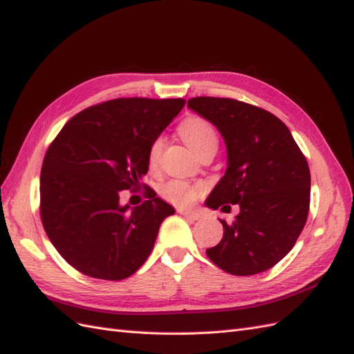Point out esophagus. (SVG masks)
Here are the masks:
<instances>
[{"label":"esophagus","instance_id":"esophagus-1","mask_svg":"<svg viewBox=\"0 0 354 354\" xmlns=\"http://www.w3.org/2000/svg\"><path fill=\"white\" fill-rule=\"evenodd\" d=\"M178 213L182 214V216H185L186 219H191V221H198L201 218V214L200 213H196V212H187V210H178Z\"/></svg>","mask_w":354,"mask_h":354}]
</instances>
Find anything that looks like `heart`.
I'll return each mask as SVG.
<instances>
[{
    "instance_id": "obj_1",
    "label": "heart",
    "mask_w": 354,
    "mask_h": 354,
    "mask_svg": "<svg viewBox=\"0 0 354 354\" xmlns=\"http://www.w3.org/2000/svg\"><path fill=\"white\" fill-rule=\"evenodd\" d=\"M178 133L198 156L207 149L218 147L216 131H214V127L203 117L192 115L186 118L185 122L180 124ZM163 145H165V141H163L162 136L154 138L153 142L150 144V149L147 153V163L150 169L158 168ZM201 191V186L198 185L187 183L183 182V180H171V182L160 187V195L171 204L178 207H187L196 201V198L200 196Z\"/></svg>"
}]
</instances>
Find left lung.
I'll return each mask as SVG.
<instances>
[{"mask_svg": "<svg viewBox=\"0 0 354 354\" xmlns=\"http://www.w3.org/2000/svg\"><path fill=\"white\" fill-rule=\"evenodd\" d=\"M187 106L218 127L228 167L205 200L216 210L237 204L223 237L205 251L219 269L237 277L269 270L286 257L304 230L311 174L288 127L272 112L225 97H194Z\"/></svg>", "mask_w": 354, "mask_h": 354, "instance_id": "1", "label": "left lung"}]
</instances>
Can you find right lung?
<instances>
[{"instance_id":"right-lung-1","label":"right lung","mask_w":354,"mask_h":354,"mask_svg":"<svg viewBox=\"0 0 354 354\" xmlns=\"http://www.w3.org/2000/svg\"><path fill=\"white\" fill-rule=\"evenodd\" d=\"M185 99H112L72 117L43 159L40 216L58 254L77 272L106 281L129 278L153 251L174 209L151 187L147 153ZM146 187L141 206L119 204L123 190Z\"/></svg>"}]
</instances>
